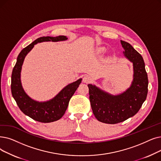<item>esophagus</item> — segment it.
<instances>
[{"mask_svg": "<svg viewBox=\"0 0 161 161\" xmlns=\"http://www.w3.org/2000/svg\"><path fill=\"white\" fill-rule=\"evenodd\" d=\"M91 81H92V78H91L90 75H86L84 77H83V81L84 82V83H89Z\"/></svg>", "mask_w": 161, "mask_h": 161, "instance_id": "34e87169", "label": "esophagus"}]
</instances>
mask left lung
Here are the masks:
<instances>
[{
    "label": "left lung",
    "mask_w": 161,
    "mask_h": 161,
    "mask_svg": "<svg viewBox=\"0 0 161 161\" xmlns=\"http://www.w3.org/2000/svg\"><path fill=\"white\" fill-rule=\"evenodd\" d=\"M124 54L133 63L134 80L124 93L112 95L88 84L89 100L93 114L99 122L114 124L134 116L142 107L148 92V77L142 56L130 43L120 41Z\"/></svg>",
    "instance_id": "left-lung-1"
}]
</instances>
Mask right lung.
Listing matches in <instances>:
<instances>
[{"label": "right lung", "mask_w": 161, "mask_h": 161, "mask_svg": "<svg viewBox=\"0 0 161 161\" xmlns=\"http://www.w3.org/2000/svg\"><path fill=\"white\" fill-rule=\"evenodd\" d=\"M67 39L64 36L39 37L25 47L18 56L16 63L13 68L11 77L12 95L21 111L34 120L48 123L60 119L65 113L71 97L81 83V79H79L66 86L50 101L46 102L34 101L25 93L21 83L20 72L24 58L34 45L38 43L45 41L57 42L65 41Z\"/></svg>", "instance_id": "right-lung-1"}]
</instances>
